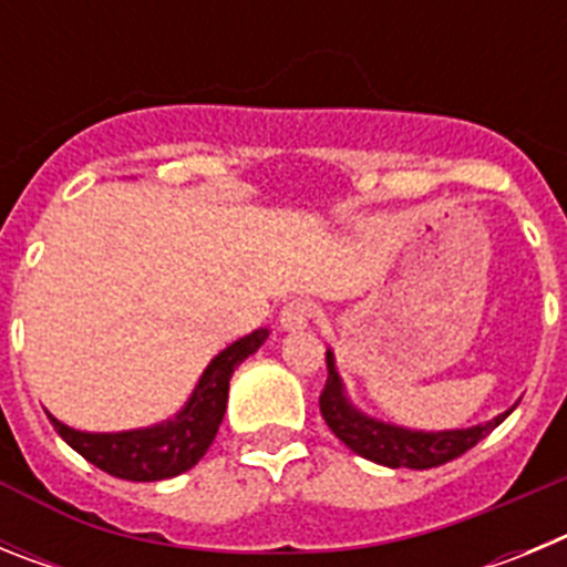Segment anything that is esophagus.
Listing matches in <instances>:
<instances>
[{
	"label": "esophagus",
	"instance_id": "obj_1",
	"mask_svg": "<svg viewBox=\"0 0 567 567\" xmlns=\"http://www.w3.org/2000/svg\"><path fill=\"white\" fill-rule=\"evenodd\" d=\"M315 318V307L309 300L295 298L289 300L284 312H280V327L287 329V332H298V329H307Z\"/></svg>",
	"mask_w": 567,
	"mask_h": 567
}]
</instances>
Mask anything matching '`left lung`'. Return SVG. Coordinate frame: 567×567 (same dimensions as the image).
Instances as JSON below:
<instances>
[{
    "label": "left lung",
    "mask_w": 567,
    "mask_h": 567,
    "mask_svg": "<svg viewBox=\"0 0 567 567\" xmlns=\"http://www.w3.org/2000/svg\"><path fill=\"white\" fill-rule=\"evenodd\" d=\"M327 369L329 378L323 392H320V414L332 429L334 437L343 445H349L354 454L372 460L378 465H389V468H434L449 460L460 457L468 449L480 443L485 434H491L514 412L511 405L508 412L497 414L488 423L471 425V429H452V432H414V429H403V425L383 423L360 409H354L352 400L346 398L343 380H340L338 369H334V354L327 349Z\"/></svg>",
    "instance_id": "obj_1"
}]
</instances>
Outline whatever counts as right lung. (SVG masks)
Segmentation results:
<instances>
[{"instance_id": "1", "label": "right lung", "mask_w": 567, "mask_h": 567, "mask_svg": "<svg viewBox=\"0 0 567 567\" xmlns=\"http://www.w3.org/2000/svg\"><path fill=\"white\" fill-rule=\"evenodd\" d=\"M267 338L269 329H255L247 338L229 343L221 354H215L195 385V392L189 394L187 405L173 420H164L158 425L133 429V432L93 434L76 432L59 423L53 414L48 417L73 452L113 477L133 480V483L178 477L207 454L227 412L229 378L249 354L258 352Z\"/></svg>"}]
</instances>
